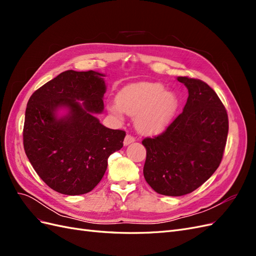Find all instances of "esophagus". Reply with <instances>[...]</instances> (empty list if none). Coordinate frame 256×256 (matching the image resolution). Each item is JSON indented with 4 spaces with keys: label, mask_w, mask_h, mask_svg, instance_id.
Masks as SVG:
<instances>
[{
    "label": "esophagus",
    "mask_w": 256,
    "mask_h": 256,
    "mask_svg": "<svg viewBox=\"0 0 256 256\" xmlns=\"http://www.w3.org/2000/svg\"><path fill=\"white\" fill-rule=\"evenodd\" d=\"M134 141H136V138H134L132 136L127 134V136H125V140H124V145L127 146V145H129V144H131V143H134Z\"/></svg>",
    "instance_id": "34e87169"
}]
</instances>
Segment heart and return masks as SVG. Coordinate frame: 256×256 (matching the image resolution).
<instances>
[{
    "mask_svg": "<svg viewBox=\"0 0 256 256\" xmlns=\"http://www.w3.org/2000/svg\"><path fill=\"white\" fill-rule=\"evenodd\" d=\"M108 108L118 120H122L125 114L136 116V125L140 132L157 134L174 118L178 97L175 92L164 90L160 82H138L124 88Z\"/></svg>",
    "mask_w": 256,
    "mask_h": 256,
    "instance_id": "1",
    "label": "heart"
}]
</instances>
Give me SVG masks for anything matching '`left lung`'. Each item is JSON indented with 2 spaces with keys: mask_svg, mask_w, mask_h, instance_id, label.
I'll return each mask as SVG.
<instances>
[{
  "mask_svg": "<svg viewBox=\"0 0 256 256\" xmlns=\"http://www.w3.org/2000/svg\"><path fill=\"white\" fill-rule=\"evenodd\" d=\"M188 90L182 112L164 134L144 138L145 180L159 194L182 196L202 186L222 160L228 118L216 92L205 82L178 76Z\"/></svg>",
  "mask_w": 256,
  "mask_h": 256,
  "instance_id": "obj_1",
  "label": "left lung"
}]
</instances>
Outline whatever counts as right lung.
Segmentation results:
<instances>
[{"instance_id": "right-lung-1", "label": "right lung", "mask_w": 256, "mask_h": 256, "mask_svg": "<svg viewBox=\"0 0 256 256\" xmlns=\"http://www.w3.org/2000/svg\"><path fill=\"white\" fill-rule=\"evenodd\" d=\"M104 74L67 70L38 88L26 110L23 145L36 173L62 194L80 196L102 180L125 131L104 127Z\"/></svg>"}]
</instances>
